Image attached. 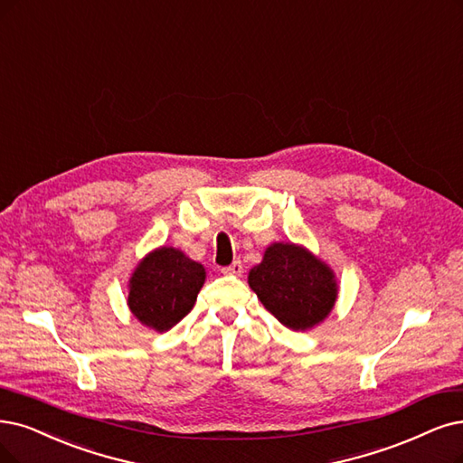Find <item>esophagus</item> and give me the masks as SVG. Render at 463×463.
Segmentation results:
<instances>
[{
	"instance_id": "esophagus-1",
	"label": "esophagus",
	"mask_w": 463,
	"mask_h": 463,
	"mask_svg": "<svg viewBox=\"0 0 463 463\" xmlns=\"http://www.w3.org/2000/svg\"><path fill=\"white\" fill-rule=\"evenodd\" d=\"M221 272H222V275L242 277V272H244V267H242V263H241V261H234V263H232V265H229V267H222V269H221Z\"/></svg>"
}]
</instances>
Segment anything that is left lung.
I'll return each instance as SVG.
<instances>
[{
  "label": "left lung",
  "instance_id": "1",
  "mask_svg": "<svg viewBox=\"0 0 463 463\" xmlns=\"http://www.w3.org/2000/svg\"><path fill=\"white\" fill-rule=\"evenodd\" d=\"M248 284L286 328L305 332L330 315L337 299L334 270L296 244H270Z\"/></svg>",
  "mask_w": 463,
  "mask_h": 463
}]
</instances>
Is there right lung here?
I'll use <instances>...</instances> for the list:
<instances>
[{
  "instance_id": "obj_1",
  "label": "right lung",
  "mask_w": 463,
  "mask_h": 463,
  "mask_svg": "<svg viewBox=\"0 0 463 463\" xmlns=\"http://www.w3.org/2000/svg\"><path fill=\"white\" fill-rule=\"evenodd\" d=\"M203 280L205 269L200 263L181 250L162 246L133 270L128 305L145 326L167 332L191 313Z\"/></svg>"
}]
</instances>
